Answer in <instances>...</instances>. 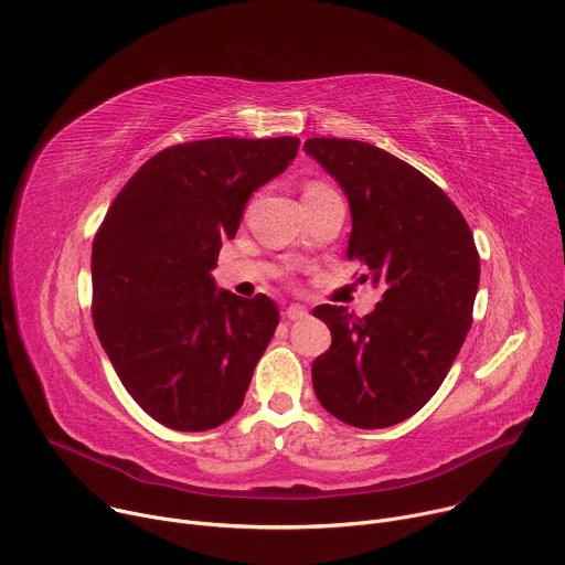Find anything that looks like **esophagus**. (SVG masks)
Returning <instances> with one entry per match:
<instances>
[{"label": "esophagus", "mask_w": 565, "mask_h": 565, "mask_svg": "<svg viewBox=\"0 0 565 565\" xmlns=\"http://www.w3.org/2000/svg\"><path fill=\"white\" fill-rule=\"evenodd\" d=\"M285 317H287L289 321H302V319H307V317H309V311H307L302 305L294 302V305H289V307H287Z\"/></svg>", "instance_id": "1"}]
</instances>
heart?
I'll return each mask as SVG.
<instances>
[{
    "mask_svg": "<svg viewBox=\"0 0 565 565\" xmlns=\"http://www.w3.org/2000/svg\"><path fill=\"white\" fill-rule=\"evenodd\" d=\"M317 188H330V185L323 181H311V183H307L305 191H317Z\"/></svg>",
    "mask_w": 565,
    "mask_h": 565,
    "instance_id": "heart-1",
    "label": "heart"
}]
</instances>
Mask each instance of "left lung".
I'll return each instance as SVG.
<instances>
[{
	"label": "left lung",
	"mask_w": 565,
	"mask_h": 565,
	"mask_svg": "<svg viewBox=\"0 0 565 565\" xmlns=\"http://www.w3.org/2000/svg\"><path fill=\"white\" fill-rule=\"evenodd\" d=\"M345 191L352 213L348 258L382 300L356 319L319 305L332 332L311 363L321 406L356 428H386L415 415L443 386L473 321L480 256L458 206L395 154L352 139H307Z\"/></svg>",
	"instance_id": "8db88e82"
}]
</instances>
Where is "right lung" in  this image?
Here are the masks:
<instances>
[{"label": "right lung", "instance_id": "right-lung-1", "mask_svg": "<svg viewBox=\"0 0 565 565\" xmlns=\"http://www.w3.org/2000/svg\"><path fill=\"white\" fill-rule=\"evenodd\" d=\"M298 146L296 137L170 146L120 188L96 231V334L125 391L168 428L200 433L231 419L278 328L271 298L217 291L211 271L250 193Z\"/></svg>", "mask_w": 565, "mask_h": 565}]
</instances>
